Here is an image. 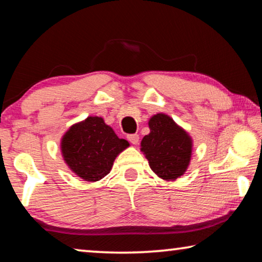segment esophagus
Here are the masks:
<instances>
[{"mask_svg":"<svg viewBox=\"0 0 262 262\" xmlns=\"http://www.w3.org/2000/svg\"><path fill=\"white\" fill-rule=\"evenodd\" d=\"M127 140L129 141L132 144H137L140 141V136L137 134H129V135H127Z\"/></svg>","mask_w":262,"mask_h":262,"instance_id":"esophagus-1","label":"esophagus"}]
</instances>
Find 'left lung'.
<instances>
[{
	"mask_svg": "<svg viewBox=\"0 0 262 262\" xmlns=\"http://www.w3.org/2000/svg\"><path fill=\"white\" fill-rule=\"evenodd\" d=\"M150 133L141 142V150L151 170L164 180H176L187 170L192 155V139L166 114L149 120Z\"/></svg>",
	"mask_w": 262,
	"mask_h": 262,
	"instance_id": "obj_1",
	"label": "left lung"
}]
</instances>
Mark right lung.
<instances>
[{
  "label": "right lung",
  "mask_w": 262,
  "mask_h": 262,
  "mask_svg": "<svg viewBox=\"0 0 262 262\" xmlns=\"http://www.w3.org/2000/svg\"><path fill=\"white\" fill-rule=\"evenodd\" d=\"M128 145L103 118L89 117L69 128L62 137L61 151L74 173L85 181H98L110 173L115 157Z\"/></svg>",
  "instance_id": "1"
}]
</instances>
